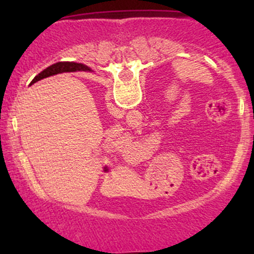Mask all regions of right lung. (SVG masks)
I'll return each instance as SVG.
<instances>
[{"instance_id": "add662e5", "label": "right lung", "mask_w": 254, "mask_h": 254, "mask_svg": "<svg viewBox=\"0 0 254 254\" xmlns=\"http://www.w3.org/2000/svg\"><path fill=\"white\" fill-rule=\"evenodd\" d=\"M77 65H80V64H75V63H70V62H58L56 64H52V65L49 66V68H46L45 70H43L42 72H40L38 76L34 77L32 82H37V81L42 80V78H44V77H49V76H51V75L60 74V72H62V71L71 70V69H74V66H77Z\"/></svg>"}]
</instances>
